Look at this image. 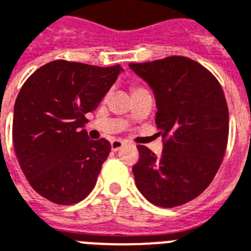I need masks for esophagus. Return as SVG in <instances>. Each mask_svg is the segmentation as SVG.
<instances>
[{
    "mask_svg": "<svg viewBox=\"0 0 251 251\" xmlns=\"http://www.w3.org/2000/svg\"><path fill=\"white\" fill-rule=\"evenodd\" d=\"M123 145H124V141H122V140H118V138H115V140H113V141H111V149H113L114 151L119 150Z\"/></svg>",
    "mask_w": 251,
    "mask_h": 251,
    "instance_id": "esophagus-1",
    "label": "esophagus"
}]
</instances>
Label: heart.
Wrapping results in <instances>:
<instances>
[{"instance_id":"obj_1","label":"heart","mask_w":251,"mask_h":251,"mask_svg":"<svg viewBox=\"0 0 251 251\" xmlns=\"http://www.w3.org/2000/svg\"><path fill=\"white\" fill-rule=\"evenodd\" d=\"M141 92H145V89L142 87H138V85H133V87H132V94H133V96L141 93Z\"/></svg>"}]
</instances>
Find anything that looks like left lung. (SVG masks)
<instances>
[{"instance_id":"8db88e82","label":"left lung","mask_w":251,"mask_h":251,"mask_svg":"<svg viewBox=\"0 0 251 251\" xmlns=\"http://www.w3.org/2000/svg\"><path fill=\"white\" fill-rule=\"evenodd\" d=\"M129 67L155 94V123L163 138L158 157L137 145L136 185L153 205H184L211 184L227 150L229 114L222 85L203 66L181 55Z\"/></svg>"}]
</instances>
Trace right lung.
Here are the masks:
<instances>
[{"label": "right lung", "instance_id": "right-lung-1", "mask_svg": "<svg viewBox=\"0 0 251 251\" xmlns=\"http://www.w3.org/2000/svg\"><path fill=\"white\" fill-rule=\"evenodd\" d=\"M122 71L65 59L36 70L14 106L13 142L29 185L57 205H74L93 190L111 145L91 140L85 114L97 109Z\"/></svg>", "mask_w": 251, "mask_h": 251}]
</instances>
